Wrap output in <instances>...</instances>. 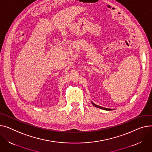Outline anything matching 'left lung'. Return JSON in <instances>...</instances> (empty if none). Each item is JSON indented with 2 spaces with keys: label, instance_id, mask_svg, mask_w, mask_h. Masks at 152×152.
Returning a JSON list of instances; mask_svg holds the SVG:
<instances>
[{
  "label": "left lung",
  "instance_id": "1",
  "mask_svg": "<svg viewBox=\"0 0 152 152\" xmlns=\"http://www.w3.org/2000/svg\"><path fill=\"white\" fill-rule=\"evenodd\" d=\"M92 104L95 107H98V108H99V109H103V110H108V111H109V110H112V109H108V108L103 107H102V106H100L96 105V104H95V103H94L92 102Z\"/></svg>",
  "mask_w": 152,
  "mask_h": 152
}]
</instances>
